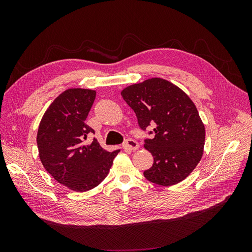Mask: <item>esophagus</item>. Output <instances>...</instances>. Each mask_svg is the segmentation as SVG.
<instances>
[{"label":"esophagus","mask_w":252,"mask_h":252,"mask_svg":"<svg viewBox=\"0 0 252 252\" xmlns=\"http://www.w3.org/2000/svg\"><path fill=\"white\" fill-rule=\"evenodd\" d=\"M123 148L128 150H136L139 148V143L133 139H127L123 144Z\"/></svg>","instance_id":"esophagus-1"}]
</instances>
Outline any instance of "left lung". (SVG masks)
I'll return each mask as SVG.
<instances>
[{"label":"left lung","instance_id":"left-lung-1","mask_svg":"<svg viewBox=\"0 0 252 252\" xmlns=\"http://www.w3.org/2000/svg\"><path fill=\"white\" fill-rule=\"evenodd\" d=\"M122 96L134 111L142 130L152 124V139L144 147L154 156V164L144 171L148 181L162 186L182 182L201 161L205 127L190 97L174 84L152 78L122 90Z\"/></svg>","mask_w":252,"mask_h":252}]
</instances>
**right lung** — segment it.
<instances>
[{
    "instance_id": "1",
    "label": "right lung",
    "mask_w": 252,
    "mask_h": 252,
    "mask_svg": "<svg viewBox=\"0 0 252 252\" xmlns=\"http://www.w3.org/2000/svg\"><path fill=\"white\" fill-rule=\"evenodd\" d=\"M91 89L70 88L53 101L41 120L36 143L46 171L60 184L84 192L104 181L120 150L106 151L85 121L95 98Z\"/></svg>"
}]
</instances>
